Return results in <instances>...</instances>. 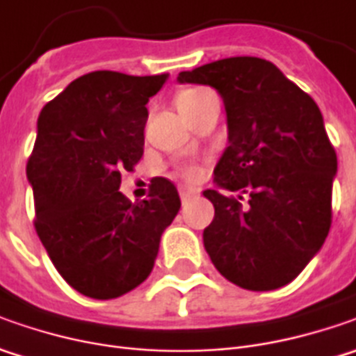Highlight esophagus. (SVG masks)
Wrapping results in <instances>:
<instances>
[{
    "label": "esophagus",
    "mask_w": 356,
    "mask_h": 356,
    "mask_svg": "<svg viewBox=\"0 0 356 356\" xmlns=\"http://www.w3.org/2000/svg\"><path fill=\"white\" fill-rule=\"evenodd\" d=\"M178 192H180V198L184 200V202L198 194V190H196V188H190V186H180V188H178Z\"/></svg>",
    "instance_id": "1"
}]
</instances>
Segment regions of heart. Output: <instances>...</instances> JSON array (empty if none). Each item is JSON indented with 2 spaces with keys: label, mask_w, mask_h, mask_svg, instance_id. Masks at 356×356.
<instances>
[{
  "label": "heart",
  "mask_w": 356,
  "mask_h": 356,
  "mask_svg": "<svg viewBox=\"0 0 356 356\" xmlns=\"http://www.w3.org/2000/svg\"><path fill=\"white\" fill-rule=\"evenodd\" d=\"M202 92H204L202 89H186L182 90V92H178V97H176V106H186V104L194 103ZM186 176H190V178H192V176H196V172L186 170Z\"/></svg>",
  "instance_id": "1"
}]
</instances>
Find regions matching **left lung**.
Listing matches in <instances>:
<instances>
[{"label":"left lung","instance_id":"1","mask_svg":"<svg viewBox=\"0 0 356 356\" xmlns=\"http://www.w3.org/2000/svg\"><path fill=\"white\" fill-rule=\"evenodd\" d=\"M178 83L208 85L226 106L227 148L213 168L216 188L204 190L216 212L204 248L241 289H280L317 255L331 227L337 154L321 111L257 57L182 71ZM243 193L248 207L238 202Z\"/></svg>","mask_w":356,"mask_h":356}]
</instances>
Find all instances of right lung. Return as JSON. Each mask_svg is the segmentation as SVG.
Listing matches in <instances>:
<instances>
[{"instance_id": "obj_1", "label": "right lung", "mask_w": 356, "mask_h": 356, "mask_svg": "<svg viewBox=\"0 0 356 356\" xmlns=\"http://www.w3.org/2000/svg\"><path fill=\"white\" fill-rule=\"evenodd\" d=\"M168 75L95 71L43 106L27 162L35 229L57 271L92 299L138 287L156 261L162 232L180 210L176 186L152 178L148 200L118 192L120 172L143 158L146 103Z\"/></svg>"}]
</instances>
